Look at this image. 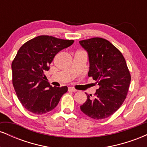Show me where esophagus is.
Instances as JSON below:
<instances>
[{
  "mask_svg": "<svg viewBox=\"0 0 147 147\" xmlns=\"http://www.w3.org/2000/svg\"><path fill=\"white\" fill-rule=\"evenodd\" d=\"M68 90L69 91H70V92H77V90H76V89H75V88H72V87H69L68 88Z\"/></svg>",
  "mask_w": 147,
  "mask_h": 147,
  "instance_id": "1",
  "label": "esophagus"
}]
</instances>
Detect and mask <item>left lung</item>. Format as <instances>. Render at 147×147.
<instances>
[{
    "label": "left lung",
    "mask_w": 147,
    "mask_h": 147,
    "mask_svg": "<svg viewBox=\"0 0 147 147\" xmlns=\"http://www.w3.org/2000/svg\"><path fill=\"white\" fill-rule=\"evenodd\" d=\"M87 52L88 77L99 85L95 95L86 94L87 99L80 109L94 119L110 117L125 100L131 82V75L124 57L111 42L95 37L79 41Z\"/></svg>",
    "instance_id": "8db88e82"
}]
</instances>
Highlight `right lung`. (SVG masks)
<instances>
[{
  "label": "right lung",
  "mask_w": 147,
  "mask_h": 147,
  "mask_svg": "<svg viewBox=\"0 0 147 147\" xmlns=\"http://www.w3.org/2000/svg\"><path fill=\"white\" fill-rule=\"evenodd\" d=\"M73 40L38 36L20 48L11 63L12 84L18 99L25 109L41 115L53 110L68 87H52L44 80L55 55L70 46Z\"/></svg>",
  "instance_id": "add662e5"
}]
</instances>
